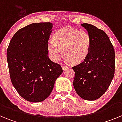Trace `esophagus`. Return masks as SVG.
I'll use <instances>...</instances> for the list:
<instances>
[{
    "label": "esophagus",
    "instance_id": "1",
    "mask_svg": "<svg viewBox=\"0 0 122 122\" xmlns=\"http://www.w3.org/2000/svg\"><path fill=\"white\" fill-rule=\"evenodd\" d=\"M62 67L63 71H65L66 70H67V69L68 68V66H67L66 65H65L64 64H62Z\"/></svg>",
    "mask_w": 122,
    "mask_h": 122
}]
</instances>
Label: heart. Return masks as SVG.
<instances>
[{"label": "heart", "mask_w": 122, "mask_h": 122, "mask_svg": "<svg viewBox=\"0 0 122 122\" xmlns=\"http://www.w3.org/2000/svg\"><path fill=\"white\" fill-rule=\"evenodd\" d=\"M92 38L87 31L66 27L57 31L48 45L52 59L57 60L63 54L72 63L82 62L90 52Z\"/></svg>", "instance_id": "heart-1"}]
</instances>
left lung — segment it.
<instances>
[{"label":"left lung","instance_id":"left-lung-1","mask_svg":"<svg viewBox=\"0 0 122 122\" xmlns=\"http://www.w3.org/2000/svg\"><path fill=\"white\" fill-rule=\"evenodd\" d=\"M92 38L90 52L81 63L72 67L75 73L73 86L84 100L93 101L103 95L114 76L116 56L106 33L93 25L82 24Z\"/></svg>","mask_w":122,"mask_h":122}]
</instances>
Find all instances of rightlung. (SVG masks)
Listing matches in <instances>:
<instances>
[{
  "label": "right lung",
  "instance_id": "right-lung-1",
  "mask_svg": "<svg viewBox=\"0 0 122 122\" xmlns=\"http://www.w3.org/2000/svg\"><path fill=\"white\" fill-rule=\"evenodd\" d=\"M51 22L29 24L19 29L10 40L6 51L11 81L19 95L30 102L46 99L63 72L48 56Z\"/></svg>",
  "mask_w": 122,
  "mask_h": 122
}]
</instances>
